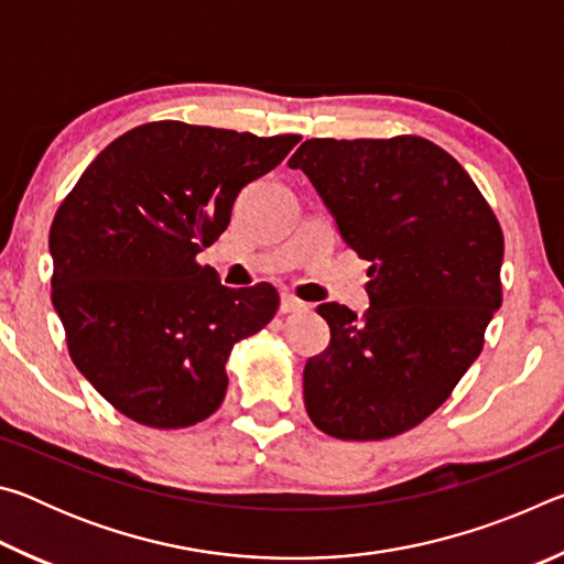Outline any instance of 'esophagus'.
Wrapping results in <instances>:
<instances>
[{"instance_id":"34e87169","label":"esophagus","mask_w":564,"mask_h":564,"mask_svg":"<svg viewBox=\"0 0 564 564\" xmlns=\"http://www.w3.org/2000/svg\"><path fill=\"white\" fill-rule=\"evenodd\" d=\"M308 308V303H303L295 299V295H281V313H295V311H305Z\"/></svg>"}]
</instances>
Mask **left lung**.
<instances>
[{"mask_svg": "<svg viewBox=\"0 0 564 564\" xmlns=\"http://www.w3.org/2000/svg\"><path fill=\"white\" fill-rule=\"evenodd\" d=\"M338 231L370 261L358 321L323 303L328 348L308 358L303 400L340 441H386L451 398L502 303V228L467 171L423 137L308 139L289 161Z\"/></svg>", "mask_w": 564, "mask_h": 564, "instance_id": "1", "label": "left lung"}]
</instances>
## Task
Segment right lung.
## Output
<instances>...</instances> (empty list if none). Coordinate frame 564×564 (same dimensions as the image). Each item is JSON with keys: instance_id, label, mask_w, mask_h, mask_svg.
<instances>
[{"instance_id": "1", "label": "right lung", "mask_w": 564, "mask_h": 564, "mask_svg": "<svg viewBox=\"0 0 564 564\" xmlns=\"http://www.w3.org/2000/svg\"><path fill=\"white\" fill-rule=\"evenodd\" d=\"M299 141L141 123L56 208L52 303L74 366L119 413L174 431L224 403L226 360L271 323L279 293L271 283L226 289L196 256L226 231L241 188Z\"/></svg>"}]
</instances>
